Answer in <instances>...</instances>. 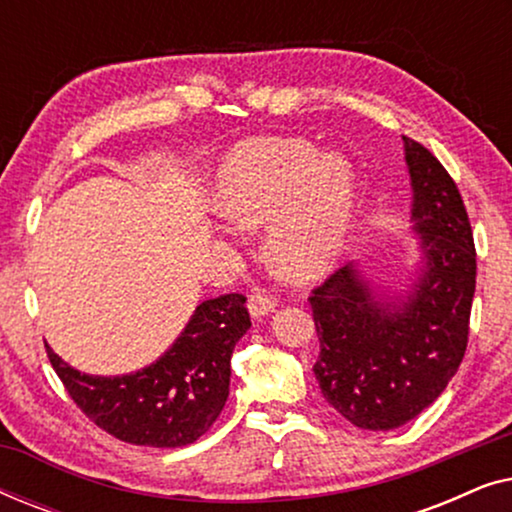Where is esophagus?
<instances>
[{"label":"esophagus","mask_w":512,"mask_h":512,"mask_svg":"<svg viewBox=\"0 0 512 512\" xmlns=\"http://www.w3.org/2000/svg\"><path fill=\"white\" fill-rule=\"evenodd\" d=\"M275 305H277L275 296H270V293H265V291H254L247 300L251 317H256V319L265 317V314H270L272 310H275Z\"/></svg>","instance_id":"1"}]
</instances>
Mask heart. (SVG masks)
Masks as SVG:
<instances>
[{
  "mask_svg": "<svg viewBox=\"0 0 512 512\" xmlns=\"http://www.w3.org/2000/svg\"><path fill=\"white\" fill-rule=\"evenodd\" d=\"M216 207L242 228L270 226L272 261L310 279L345 247L354 212V174L338 156L303 139L261 137L235 146L216 174Z\"/></svg>",
  "mask_w": 512,
  "mask_h": 512,
  "instance_id": "b5f03b06",
  "label": "heart"
}]
</instances>
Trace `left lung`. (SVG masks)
Returning a JSON list of instances; mask_svg holds the SVG:
<instances>
[{
    "label": "left lung",
    "instance_id": "obj_1",
    "mask_svg": "<svg viewBox=\"0 0 512 512\" xmlns=\"http://www.w3.org/2000/svg\"><path fill=\"white\" fill-rule=\"evenodd\" d=\"M426 272L405 305L380 303L352 265L314 286L307 303L319 335L314 375L328 403L368 431L408 424L443 394L468 345L475 244L450 172L403 137Z\"/></svg>",
    "mask_w": 512,
    "mask_h": 512
}]
</instances>
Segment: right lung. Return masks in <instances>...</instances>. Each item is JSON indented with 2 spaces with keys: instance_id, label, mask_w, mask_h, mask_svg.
Returning <instances> with one entry per match:
<instances>
[{
  "instance_id": "1",
  "label": "right lung",
  "mask_w": 512,
  "mask_h": 512,
  "mask_svg": "<svg viewBox=\"0 0 512 512\" xmlns=\"http://www.w3.org/2000/svg\"><path fill=\"white\" fill-rule=\"evenodd\" d=\"M244 303L242 293L200 303L177 342L132 375H81L51 347L46 356L76 408L109 436L149 447L191 445L228 401L230 356L251 326Z\"/></svg>"
}]
</instances>
